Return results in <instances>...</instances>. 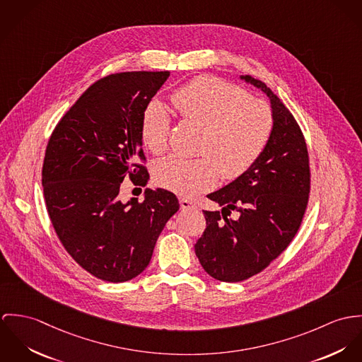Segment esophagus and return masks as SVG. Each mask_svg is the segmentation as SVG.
Segmentation results:
<instances>
[{"instance_id":"obj_1","label":"esophagus","mask_w":362,"mask_h":362,"mask_svg":"<svg viewBox=\"0 0 362 362\" xmlns=\"http://www.w3.org/2000/svg\"><path fill=\"white\" fill-rule=\"evenodd\" d=\"M180 208L185 211V209H196L197 208V205L194 204V202H192L190 200H187V199H180Z\"/></svg>"}]
</instances>
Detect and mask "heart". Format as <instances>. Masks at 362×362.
<instances>
[{
    "instance_id": "1",
    "label": "heart",
    "mask_w": 362,
    "mask_h": 362,
    "mask_svg": "<svg viewBox=\"0 0 362 362\" xmlns=\"http://www.w3.org/2000/svg\"><path fill=\"white\" fill-rule=\"evenodd\" d=\"M172 101L183 121L202 126L200 157L169 156L156 163V182L179 196L212 189L221 175L230 180L245 175L271 140L274 114L268 103L229 81L199 76L180 86ZM170 130L168 110L157 100L148 103L140 123L143 144L154 154L165 153Z\"/></svg>"
}]
</instances>
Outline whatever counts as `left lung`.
I'll use <instances>...</instances> for the list:
<instances>
[{"instance_id":"left-lung-1","label":"left lung","mask_w":362,"mask_h":362,"mask_svg":"<svg viewBox=\"0 0 362 362\" xmlns=\"http://www.w3.org/2000/svg\"><path fill=\"white\" fill-rule=\"evenodd\" d=\"M241 79L269 97L274 132L245 175L208 194L222 211H204L206 229L194 250L205 272L228 283L259 274L281 255L301 226L311 190L310 157L298 123L264 81ZM233 210L238 220L228 218Z\"/></svg>"}]
</instances>
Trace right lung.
<instances>
[{"mask_svg": "<svg viewBox=\"0 0 362 362\" xmlns=\"http://www.w3.org/2000/svg\"><path fill=\"white\" fill-rule=\"evenodd\" d=\"M169 72H121L93 83L61 118L45 148L41 180L58 239L84 271L121 283L140 275L153 257L177 197L147 190L139 202L119 199L123 179L146 186L141 147L144 108Z\"/></svg>", "mask_w": 362, "mask_h": 362, "instance_id": "obj_1", "label": "right lung"}]
</instances>
